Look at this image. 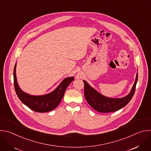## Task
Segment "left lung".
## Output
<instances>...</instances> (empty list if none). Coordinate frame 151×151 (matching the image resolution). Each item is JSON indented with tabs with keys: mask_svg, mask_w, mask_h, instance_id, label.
<instances>
[{
	"mask_svg": "<svg viewBox=\"0 0 151 151\" xmlns=\"http://www.w3.org/2000/svg\"><path fill=\"white\" fill-rule=\"evenodd\" d=\"M137 79L138 74L137 73L136 79L132 91L127 96L121 99L106 97L93 88L85 81H83L84 83L85 98L88 104L97 112L109 113L117 111L125 106L132 100L136 90Z\"/></svg>",
	"mask_w": 151,
	"mask_h": 151,
	"instance_id": "obj_1",
	"label": "left lung"
}]
</instances>
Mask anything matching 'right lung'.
Wrapping results in <instances>:
<instances>
[{
	"label": "right lung",
	"instance_id": "right-lung-1",
	"mask_svg": "<svg viewBox=\"0 0 151 151\" xmlns=\"http://www.w3.org/2000/svg\"><path fill=\"white\" fill-rule=\"evenodd\" d=\"M16 65L14 69V83L16 94L21 102L37 112H47L54 109L60 104L68 85L74 79L73 77L64 79L58 87L50 94L39 96H31L23 92L19 87L15 73Z\"/></svg>",
	"mask_w": 151,
	"mask_h": 151
}]
</instances>
